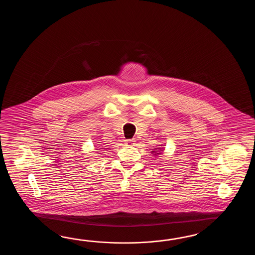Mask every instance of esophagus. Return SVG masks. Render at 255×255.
Listing matches in <instances>:
<instances>
[{
  "mask_svg": "<svg viewBox=\"0 0 255 255\" xmlns=\"http://www.w3.org/2000/svg\"><path fill=\"white\" fill-rule=\"evenodd\" d=\"M125 143L127 146H135V139H127Z\"/></svg>",
  "mask_w": 255,
  "mask_h": 255,
  "instance_id": "esophagus-1",
  "label": "esophagus"
}]
</instances>
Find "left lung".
I'll return each instance as SVG.
<instances>
[{
  "instance_id": "obj_1",
  "label": "left lung",
  "mask_w": 255,
  "mask_h": 255,
  "mask_svg": "<svg viewBox=\"0 0 255 255\" xmlns=\"http://www.w3.org/2000/svg\"><path fill=\"white\" fill-rule=\"evenodd\" d=\"M162 149H164V148H162ZM154 150H155V151H152V153H155V155L161 154V152L160 151H162V150H160V148H157V149H156V148H154Z\"/></svg>"
}]
</instances>
